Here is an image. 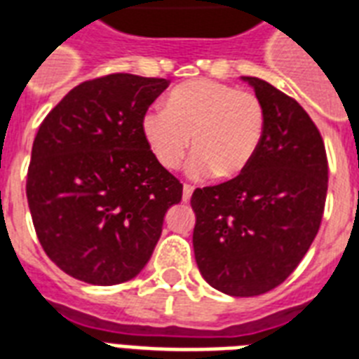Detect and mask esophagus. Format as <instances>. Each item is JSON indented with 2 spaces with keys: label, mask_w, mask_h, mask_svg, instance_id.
<instances>
[{
  "label": "esophagus",
  "mask_w": 359,
  "mask_h": 359,
  "mask_svg": "<svg viewBox=\"0 0 359 359\" xmlns=\"http://www.w3.org/2000/svg\"><path fill=\"white\" fill-rule=\"evenodd\" d=\"M193 191H194L193 185H189V183H185V185H183V200H185V202H189V200H191V194H193Z\"/></svg>",
  "instance_id": "obj_1"
}]
</instances>
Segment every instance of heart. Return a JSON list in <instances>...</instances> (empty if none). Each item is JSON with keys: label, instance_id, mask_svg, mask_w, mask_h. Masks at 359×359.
I'll use <instances>...</instances> for the list:
<instances>
[{"label": "heart", "instance_id": "b5f03b06", "mask_svg": "<svg viewBox=\"0 0 359 359\" xmlns=\"http://www.w3.org/2000/svg\"><path fill=\"white\" fill-rule=\"evenodd\" d=\"M142 136L165 170H177L193 138V177H236L257 157L266 130V110L252 91L198 79L168 93L165 108L142 116Z\"/></svg>", "mask_w": 359, "mask_h": 359}]
</instances>
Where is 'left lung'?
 Instances as JSON below:
<instances>
[{"label": "left lung", "instance_id": "left-lung-1", "mask_svg": "<svg viewBox=\"0 0 359 359\" xmlns=\"http://www.w3.org/2000/svg\"><path fill=\"white\" fill-rule=\"evenodd\" d=\"M266 110L257 157L229 182L194 189V258L229 296L273 290L298 268L320 229L327 193L324 140L299 102L247 76Z\"/></svg>", "mask_w": 359, "mask_h": 359}]
</instances>
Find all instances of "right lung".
Returning a JSON list of instances; mask_svg holds the SVG:
<instances>
[{
	"label": "right lung",
	"instance_id": "obj_1",
	"mask_svg": "<svg viewBox=\"0 0 359 359\" xmlns=\"http://www.w3.org/2000/svg\"><path fill=\"white\" fill-rule=\"evenodd\" d=\"M170 80L116 73L86 80L48 112L33 140L26 194L48 258L110 286L140 273L183 185L154 159L142 116Z\"/></svg>",
	"mask_w": 359,
	"mask_h": 359
}]
</instances>
